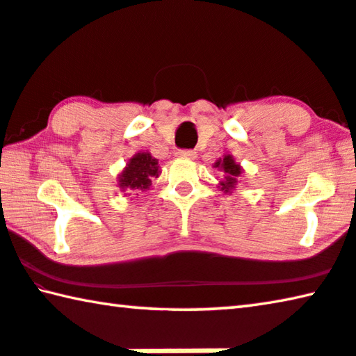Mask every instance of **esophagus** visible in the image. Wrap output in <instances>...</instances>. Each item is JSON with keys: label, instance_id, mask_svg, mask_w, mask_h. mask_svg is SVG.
I'll return each instance as SVG.
<instances>
[{"label": "esophagus", "instance_id": "obj_1", "mask_svg": "<svg viewBox=\"0 0 356 356\" xmlns=\"http://www.w3.org/2000/svg\"><path fill=\"white\" fill-rule=\"evenodd\" d=\"M175 154L178 157H186V159H194L195 157V152L193 149H178Z\"/></svg>", "mask_w": 356, "mask_h": 356}]
</instances>
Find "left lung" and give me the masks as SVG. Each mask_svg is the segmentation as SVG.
<instances>
[{"mask_svg":"<svg viewBox=\"0 0 356 356\" xmlns=\"http://www.w3.org/2000/svg\"><path fill=\"white\" fill-rule=\"evenodd\" d=\"M215 167L221 168V170L224 172V181H221V186H222V191H226V193H229V191L234 189L235 183H237V177L240 173H242V168H240L238 163H235V161L232 159V156H224L222 159L218 161L215 163Z\"/></svg>","mask_w":356,"mask_h":356,"instance_id":"left-lung-1","label":"left lung"}]
</instances>
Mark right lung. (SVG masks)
<instances>
[{"label":"right lung","mask_w":356,"mask_h":356,"mask_svg":"<svg viewBox=\"0 0 356 356\" xmlns=\"http://www.w3.org/2000/svg\"><path fill=\"white\" fill-rule=\"evenodd\" d=\"M159 173L157 159L149 152H138L119 175V188H122V191H145L151 186V179L159 177Z\"/></svg>","instance_id":"1"}]
</instances>
